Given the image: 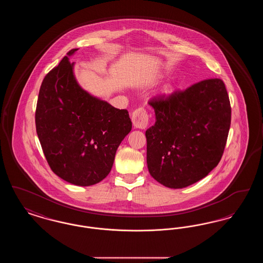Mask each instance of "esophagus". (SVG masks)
Wrapping results in <instances>:
<instances>
[{"label":"esophagus","mask_w":263,"mask_h":263,"mask_svg":"<svg viewBox=\"0 0 263 263\" xmlns=\"http://www.w3.org/2000/svg\"><path fill=\"white\" fill-rule=\"evenodd\" d=\"M132 122L136 129H145L149 123V115L145 108L140 107L132 113Z\"/></svg>","instance_id":"34e87169"}]
</instances>
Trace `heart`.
I'll return each mask as SVG.
<instances>
[{
  "label": "heart",
  "mask_w": 263,
  "mask_h": 263,
  "mask_svg": "<svg viewBox=\"0 0 263 263\" xmlns=\"http://www.w3.org/2000/svg\"><path fill=\"white\" fill-rule=\"evenodd\" d=\"M160 78H161L160 76H155V77H153V78L151 79L150 81H149L147 84H148V85H154L155 83L158 82V80H159Z\"/></svg>",
  "instance_id": "obj_1"
}]
</instances>
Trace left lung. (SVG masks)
I'll use <instances>...</instances> for the list:
<instances>
[{"label": "left lung", "instance_id": "obj_1", "mask_svg": "<svg viewBox=\"0 0 263 263\" xmlns=\"http://www.w3.org/2000/svg\"><path fill=\"white\" fill-rule=\"evenodd\" d=\"M156 122L146 131L150 175L168 188L189 186L220 162L231 125V104L220 79L199 82L149 102Z\"/></svg>", "mask_w": 263, "mask_h": 263}]
</instances>
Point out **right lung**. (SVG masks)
<instances>
[{"instance_id": "obj_1", "label": "right lung", "mask_w": 263, "mask_h": 263, "mask_svg": "<svg viewBox=\"0 0 263 263\" xmlns=\"http://www.w3.org/2000/svg\"><path fill=\"white\" fill-rule=\"evenodd\" d=\"M67 53L45 76L38 95L35 125L51 170L79 186L99 183L111 171L117 148L132 129L126 109L113 107L78 83Z\"/></svg>"}]
</instances>
